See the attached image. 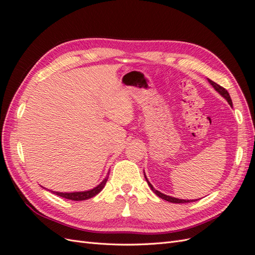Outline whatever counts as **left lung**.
Masks as SVG:
<instances>
[{"instance_id":"obj_1","label":"left lung","mask_w":255,"mask_h":255,"mask_svg":"<svg viewBox=\"0 0 255 255\" xmlns=\"http://www.w3.org/2000/svg\"><path fill=\"white\" fill-rule=\"evenodd\" d=\"M208 81V83H210L212 86L214 87V89L217 91V92H219V94L225 98L227 101H228V103L232 106V100H231V97H230V95H229V92H228V90L226 89V88H223V87H221L220 85H218V84H216L215 82H213L212 80H210L208 79L207 80ZM144 177H145V180H146V183H148V185L150 186V188L155 192V195L156 196H158L159 198H161V199H164V200H166V201H168V202H171V203H188V202H192V201H197V200H183V199H177V198H174V197H170V196H167V195H164V194H161V192H159L158 190H156L155 188H154L153 186H152V184L149 182V180L146 179V176H145V174H144Z\"/></svg>"}]
</instances>
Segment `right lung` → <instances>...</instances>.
<instances>
[{
    "mask_svg": "<svg viewBox=\"0 0 255 255\" xmlns=\"http://www.w3.org/2000/svg\"><path fill=\"white\" fill-rule=\"evenodd\" d=\"M107 179L109 176H106L105 179L100 183L97 187L92 188L90 190H86V191H76V192H58V191H52L53 194H55L59 197H63L65 199H69V200H73V201H83V200H87L90 199L92 197H95L96 195H98L100 191H101L105 184L107 182Z\"/></svg>",
    "mask_w": 255,
    "mask_h": 255,
    "instance_id": "add662e5",
    "label": "right lung"
}]
</instances>
